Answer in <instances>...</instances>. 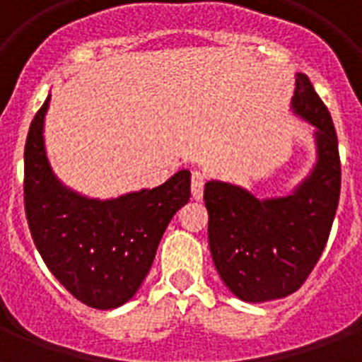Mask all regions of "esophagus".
<instances>
[{
  "label": "esophagus",
  "mask_w": 362,
  "mask_h": 362,
  "mask_svg": "<svg viewBox=\"0 0 362 362\" xmlns=\"http://www.w3.org/2000/svg\"><path fill=\"white\" fill-rule=\"evenodd\" d=\"M204 182H206V176L199 170H193L192 173V197L195 201H201L203 199V189H204Z\"/></svg>",
  "instance_id": "esophagus-1"
}]
</instances>
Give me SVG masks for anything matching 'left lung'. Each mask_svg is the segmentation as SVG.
<instances>
[{"label":"left lung","instance_id":"left-lung-1","mask_svg":"<svg viewBox=\"0 0 362 362\" xmlns=\"http://www.w3.org/2000/svg\"><path fill=\"white\" fill-rule=\"evenodd\" d=\"M291 107L315 127L317 161L287 197L257 199L240 186H204L209 246L233 295L264 303L303 286L325 250L340 199V156L331 112L306 75L298 73Z\"/></svg>","mask_w":362,"mask_h":362}]
</instances>
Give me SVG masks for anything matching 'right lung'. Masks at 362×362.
Segmentation results:
<instances>
[{"label": "right lung", "instance_id": "right-lung-1", "mask_svg": "<svg viewBox=\"0 0 362 362\" xmlns=\"http://www.w3.org/2000/svg\"><path fill=\"white\" fill-rule=\"evenodd\" d=\"M48 101L37 110L24 150V204L31 237L62 286L86 306L125 304L152 267L159 240L189 201V170L153 189L116 199H88L58 180L48 163L42 125Z\"/></svg>", "mask_w": 362, "mask_h": 362}]
</instances>
